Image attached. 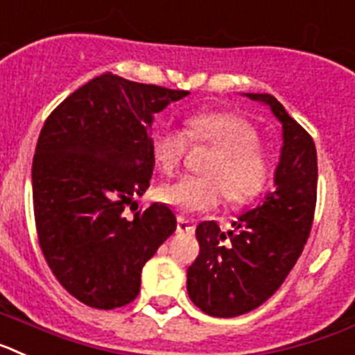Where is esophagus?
<instances>
[{
    "label": "esophagus",
    "mask_w": 355,
    "mask_h": 355,
    "mask_svg": "<svg viewBox=\"0 0 355 355\" xmlns=\"http://www.w3.org/2000/svg\"><path fill=\"white\" fill-rule=\"evenodd\" d=\"M177 232L178 234H193L195 232V225L180 216V218L177 220Z\"/></svg>",
    "instance_id": "esophagus-1"
}]
</instances>
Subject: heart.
I'll return each mask as SVG.
<instances>
[{
    "label": "heart",
    "instance_id": "obj_1",
    "mask_svg": "<svg viewBox=\"0 0 355 355\" xmlns=\"http://www.w3.org/2000/svg\"><path fill=\"white\" fill-rule=\"evenodd\" d=\"M189 130L164 123L152 137V153L166 175H175L189 146V137L196 143H209L220 150L207 175L182 177L159 189V200L180 214H198L216 209L223 193L229 202H250L268 187L273 175V162L250 121L236 114H200L187 123Z\"/></svg>",
    "mask_w": 355,
    "mask_h": 355
}]
</instances>
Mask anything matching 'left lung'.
Wrapping results in <instances>:
<instances>
[{"mask_svg":"<svg viewBox=\"0 0 355 355\" xmlns=\"http://www.w3.org/2000/svg\"><path fill=\"white\" fill-rule=\"evenodd\" d=\"M245 96L270 107L282 125V148L275 189L239 216L234 230L221 232L216 221L196 227L200 254L187 268V293L196 307L218 318L255 309L282 286L304 250L316 207L318 160L313 137L271 94Z\"/></svg>","mask_w":355,"mask_h":355,"instance_id":"left-lung-1","label":"left lung"}]
</instances>
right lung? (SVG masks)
<instances>
[{"label":"right lung","mask_w":355,"mask_h":355,"mask_svg":"<svg viewBox=\"0 0 355 355\" xmlns=\"http://www.w3.org/2000/svg\"><path fill=\"white\" fill-rule=\"evenodd\" d=\"M187 91L92 78L49 114L32 166L39 245L53 275L94 309L130 304L141 271L177 229L164 203L126 218L150 187L155 114Z\"/></svg>","instance_id":"obj_1"}]
</instances>
